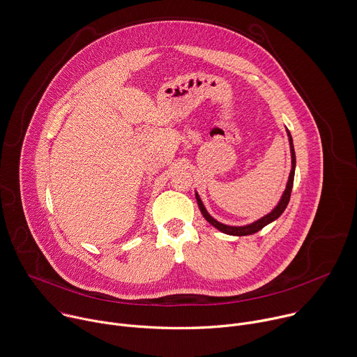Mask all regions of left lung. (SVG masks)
I'll return each mask as SVG.
<instances>
[{"instance_id":"8db88e82","label":"left lung","mask_w":357,"mask_h":357,"mask_svg":"<svg viewBox=\"0 0 357 357\" xmlns=\"http://www.w3.org/2000/svg\"><path fill=\"white\" fill-rule=\"evenodd\" d=\"M287 133H289V137H290L293 167H291V172H290V177H289V183H287L286 191H284V194H282V197H281L280 202L277 204V206H275L270 213H267L266 217L260 218L259 221H256V222H253V224H250V225H246V227H229V225H224V224H221V222H218V221L213 220V218L209 215V213L206 212V209H205L204 204L201 202V199H199L198 194H195V197H197V202H198V206H199V209H201V212H202L204 218H205V220H206L212 227H215L217 229H220V231H221V232H224V234L234 235V236L252 235V234H256V232H259L260 229H263L267 224H270V222H273L274 220H277V218L281 215V213L284 212V209L287 208L289 201H290V197H291V190H293V184H294V172H296V152H294V146H293V137H291V133H290L289 130H287Z\"/></svg>"}]
</instances>
